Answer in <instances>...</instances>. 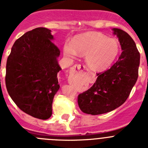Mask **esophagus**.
<instances>
[{"mask_svg":"<svg viewBox=\"0 0 148 148\" xmlns=\"http://www.w3.org/2000/svg\"><path fill=\"white\" fill-rule=\"evenodd\" d=\"M81 69H84V70H87V66L84 64H75L73 66V70H81Z\"/></svg>","mask_w":148,"mask_h":148,"instance_id":"obj_1","label":"esophagus"}]
</instances>
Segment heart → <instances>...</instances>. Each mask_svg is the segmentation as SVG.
I'll use <instances>...</instances> for the list:
<instances>
[{
	"label": "heart",
	"instance_id": "b5f03b06",
	"mask_svg": "<svg viewBox=\"0 0 148 148\" xmlns=\"http://www.w3.org/2000/svg\"><path fill=\"white\" fill-rule=\"evenodd\" d=\"M120 51L119 40L98 32L75 36L64 46V53L70 58L78 54L85 56L87 66L95 71H102L111 66Z\"/></svg>",
	"mask_w": 148,
	"mask_h": 148
}]
</instances>
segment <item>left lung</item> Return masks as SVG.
<instances>
[{
    "label": "left lung",
    "mask_w": 148,
    "mask_h": 148,
    "mask_svg": "<svg viewBox=\"0 0 148 148\" xmlns=\"http://www.w3.org/2000/svg\"><path fill=\"white\" fill-rule=\"evenodd\" d=\"M113 30L123 51L109 70L96 73L97 79L92 87L78 95V107L87 114H103L120 107L138 78L140 54L134 40L120 29Z\"/></svg>",
    "instance_id": "8db88e82"
}]
</instances>
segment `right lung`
I'll return each mask as SVG.
<instances>
[{"mask_svg":"<svg viewBox=\"0 0 148 148\" xmlns=\"http://www.w3.org/2000/svg\"><path fill=\"white\" fill-rule=\"evenodd\" d=\"M51 30L38 27L15 40L6 61L8 93L27 114L46 120L52 116L53 98L59 89L57 58L60 49Z\"/></svg>","mask_w":148,"mask_h":148,"instance_id":"obj_1","label":"right lung"}]
</instances>
